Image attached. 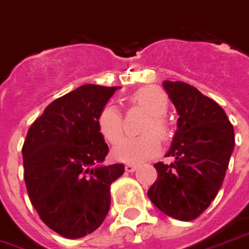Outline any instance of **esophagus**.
<instances>
[{
	"label": "esophagus",
	"instance_id": "1",
	"mask_svg": "<svg viewBox=\"0 0 249 249\" xmlns=\"http://www.w3.org/2000/svg\"><path fill=\"white\" fill-rule=\"evenodd\" d=\"M136 169H137V165H134V163H126L125 165V171H128V173H133Z\"/></svg>",
	"mask_w": 249,
	"mask_h": 249
}]
</instances>
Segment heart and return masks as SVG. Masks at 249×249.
Returning <instances> with one entry per match:
<instances>
[{
  "instance_id": "heart-1",
  "label": "heart",
  "mask_w": 249,
  "mask_h": 249,
  "mask_svg": "<svg viewBox=\"0 0 249 249\" xmlns=\"http://www.w3.org/2000/svg\"><path fill=\"white\" fill-rule=\"evenodd\" d=\"M132 104L142 108L149 113V119L143 123L141 133L136 139H125L112 150V157L119 162L146 161L154 157L161 148L162 141L170 136L169 125L163 116L169 109V99L166 93L158 87H143L133 93ZM97 129L101 137L109 143H117L124 134L123 116L112 104H107L97 115Z\"/></svg>"
}]
</instances>
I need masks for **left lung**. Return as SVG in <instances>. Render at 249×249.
Listing matches in <instances>:
<instances>
[{
    "mask_svg": "<svg viewBox=\"0 0 249 249\" xmlns=\"http://www.w3.org/2000/svg\"><path fill=\"white\" fill-rule=\"evenodd\" d=\"M178 112V129L167 157L154 163L157 179L148 191L153 204L167 216L189 222L215 199L235 146L233 126L213 99L183 82H163Z\"/></svg>",
    "mask_w": 249,
    "mask_h": 249,
    "instance_id": "1",
    "label": "left lung"
}]
</instances>
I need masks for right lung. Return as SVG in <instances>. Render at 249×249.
<instances>
[{
  "mask_svg": "<svg viewBox=\"0 0 249 249\" xmlns=\"http://www.w3.org/2000/svg\"><path fill=\"white\" fill-rule=\"evenodd\" d=\"M120 87L84 84L54 100L31 124L22 148L27 194L39 218L67 239L93 232L110 206L123 163L104 166L108 145L97 115Z\"/></svg>",
  "mask_w": 249,
  "mask_h": 249,
  "instance_id": "1",
  "label": "right lung"
}]
</instances>
